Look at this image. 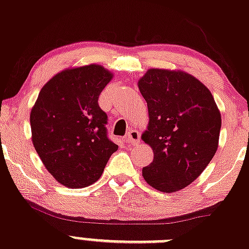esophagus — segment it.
<instances>
[{
    "label": "esophagus",
    "instance_id": "obj_1",
    "mask_svg": "<svg viewBox=\"0 0 249 249\" xmlns=\"http://www.w3.org/2000/svg\"><path fill=\"white\" fill-rule=\"evenodd\" d=\"M140 138H141V135L137 130H130L126 136L127 142L131 143V144H137V143L140 142Z\"/></svg>",
    "mask_w": 249,
    "mask_h": 249
}]
</instances>
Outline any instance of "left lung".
Instances as JSON below:
<instances>
[{
    "label": "left lung",
    "instance_id": "8db88e82",
    "mask_svg": "<svg viewBox=\"0 0 249 249\" xmlns=\"http://www.w3.org/2000/svg\"><path fill=\"white\" fill-rule=\"evenodd\" d=\"M138 88L149 112L142 140L154 151L142 175L161 192H177L195 181L214 156L221 113L211 91L181 70L149 69Z\"/></svg>",
    "mask_w": 249,
    "mask_h": 249
}]
</instances>
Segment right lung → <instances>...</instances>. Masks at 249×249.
<instances>
[{
  "mask_svg": "<svg viewBox=\"0 0 249 249\" xmlns=\"http://www.w3.org/2000/svg\"><path fill=\"white\" fill-rule=\"evenodd\" d=\"M113 74L98 64L54 75L31 111L32 142L50 174L63 186L82 188L100 179L118 145L107 136L99 95Z\"/></svg>",
  "mask_w": 249,
  "mask_h": 249,
  "instance_id": "1",
  "label": "right lung"
}]
</instances>
